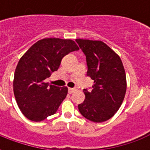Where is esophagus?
<instances>
[{
  "instance_id": "34e87169",
  "label": "esophagus",
  "mask_w": 150,
  "mask_h": 150,
  "mask_svg": "<svg viewBox=\"0 0 150 150\" xmlns=\"http://www.w3.org/2000/svg\"><path fill=\"white\" fill-rule=\"evenodd\" d=\"M75 91V88H68V92L70 93V94H71V93H73L74 91Z\"/></svg>"
}]
</instances>
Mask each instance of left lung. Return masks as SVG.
Segmentation results:
<instances>
[{"mask_svg": "<svg viewBox=\"0 0 150 150\" xmlns=\"http://www.w3.org/2000/svg\"><path fill=\"white\" fill-rule=\"evenodd\" d=\"M86 55L87 75L94 80L91 91L83 90L85 100L79 112L93 122H104L118 111L125 96L127 83L119 55L101 41L75 40Z\"/></svg>", "mask_w": 150, "mask_h": 150, "instance_id": "left-lung-1", "label": "left lung"}]
</instances>
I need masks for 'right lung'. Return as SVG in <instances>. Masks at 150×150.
Returning <instances> with one entry per match:
<instances>
[{
    "instance_id": "right-lung-1",
    "label": "right lung",
    "mask_w": 150,
    "mask_h": 150,
    "mask_svg": "<svg viewBox=\"0 0 150 150\" xmlns=\"http://www.w3.org/2000/svg\"><path fill=\"white\" fill-rule=\"evenodd\" d=\"M79 50L71 39L43 38L20 59L13 86L17 104L26 118L37 122L57 112L68 89L50 85L44 80L59 69L64 56Z\"/></svg>"
}]
</instances>
